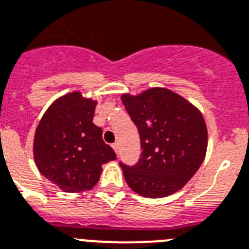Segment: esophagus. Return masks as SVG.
Returning a JSON list of instances; mask_svg holds the SVG:
<instances>
[{
  "label": "esophagus",
  "instance_id": "34e87169",
  "mask_svg": "<svg viewBox=\"0 0 249 249\" xmlns=\"http://www.w3.org/2000/svg\"><path fill=\"white\" fill-rule=\"evenodd\" d=\"M112 147H113L114 152H116V154H118V150H120V146H118V143H113V145H112Z\"/></svg>",
  "mask_w": 249,
  "mask_h": 249
}]
</instances>
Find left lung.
<instances>
[{
  "label": "left lung",
  "instance_id": "obj_1",
  "mask_svg": "<svg viewBox=\"0 0 249 249\" xmlns=\"http://www.w3.org/2000/svg\"><path fill=\"white\" fill-rule=\"evenodd\" d=\"M139 129L142 154L133 166L120 162L127 184L146 197L180 190L194 176L207 152L208 132L201 113L186 99L165 88L137 97L122 95Z\"/></svg>",
  "mask_w": 249,
  "mask_h": 249
}]
</instances>
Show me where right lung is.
I'll return each instance as SVG.
<instances>
[{
	"label": "right lung",
	"mask_w": 249,
	"mask_h": 249,
	"mask_svg": "<svg viewBox=\"0 0 249 249\" xmlns=\"http://www.w3.org/2000/svg\"><path fill=\"white\" fill-rule=\"evenodd\" d=\"M97 102L78 92L64 95L49 107L36 128L34 157L40 173L67 193L92 189L102 165L116 154L93 123Z\"/></svg>",
	"instance_id": "add662e5"
}]
</instances>
